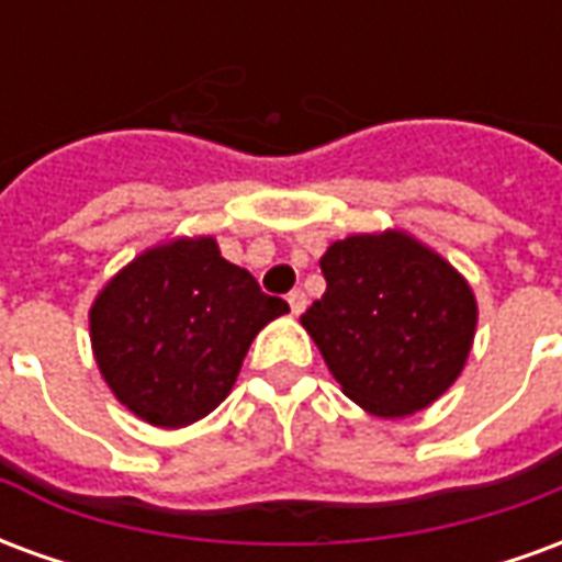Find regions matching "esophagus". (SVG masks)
Returning <instances> with one entry per match:
<instances>
[{
	"instance_id": "1",
	"label": "esophagus",
	"mask_w": 562,
	"mask_h": 562,
	"mask_svg": "<svg viewBox=\"0 0 562 562\" xmlns=\"http://www.w3.org/2000/svg\"><path fill=\"white\" fill-rule=\"evenodd\" d=\"M289 306H292L294 316H301L306 310V294L301 292V289H294V292H289Z\"/></svg>"
}]
</instances>
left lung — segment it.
<instances>
[{
	"label": "left lung",
	"mask_w": 562,
	"mask_h": 562,
	"mask_svg": "<svg viewBox=\"0 0 562 562\" xmlns=\"http://www.w3.org/2000/svg\"><path fill=\"white\" fill-rule=\"evenodd\" d=\"M322 273L328 289L301 322L346 397L401 418L460 376L475 301L448 261L406 234H355L322 256Z\"/></svg>",
	"instance_id": "obj_1"
}]
</instances>
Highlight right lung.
<instances>
[{
    "instance_id": "obj_1",
    "label": "right lung",
    "mask_w": 562,
    "mask_h": 562,
    "mask_svg": "<svg viewBox=\"0 0 562 562\" xmlns=\"http://www.w3.org/2000/svg\"><path fill=\"white\" fill-rule=\"evenodd\" d=\"M289 313L213 237L173 240L135 258L90 313L92 349L116 401L159 427L213 413L232 391L249 342Z\"/></svg>"
}]
</instances>
